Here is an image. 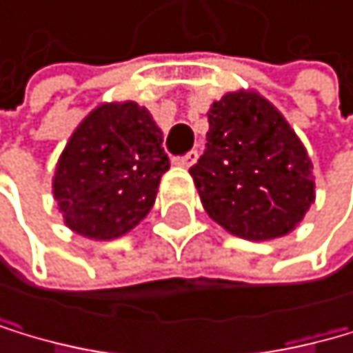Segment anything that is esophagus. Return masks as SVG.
Returning <instances> with one entry per match:
<instances>
[{"label":"esophagus","mask_w":353,"mask_h":353,"mask_svg":"<svg viewBox=\"0 0 353 353\" xmlns=\"http://www.w3.org/2000/svg\"><path fill=\"white\" fill-rule=\"evenodd\" d=\"M195 160H197V152H188V154H184V156H178V158H175V165H180V167H191Z\"/></svg>","instance_id":"obj_1"}]
</instances>
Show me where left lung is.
<instances>
[{"label":"left lung","mask_w":353,"mask_h":353,"mask_svg":"<svg viewBox=\"0 0 353 353\" xmlns=\"http://www.w3.org/2000/svg\"><path fill=\"white\" fill-rule=\"evenodd\" d=\"M206 150L191 175L210 219L250 241L288 234L314 201L310 158L258 93H228L208 112Z\"/></svg>","instance_id":"obj_1"}]
</instances>
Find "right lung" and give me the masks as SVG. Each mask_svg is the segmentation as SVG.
<instances>
[{
	"label": "right lung",
	"mask_w": 353,
	"mask_h": 353,
	"mask_svg": "<svg viewBox=\"0 0 353 353\" xmlns=\"http://www.w3.org/2000/svg\"><path fill=\"white\" fill-rule=\"evenodd\" d=\"M169 158L162 132L139 103H103L73 132L62 152L54 197L77 234L108 241L152 210Z\"/></svg>",
	"instance_id": "obj_1"
}]
</instances>
